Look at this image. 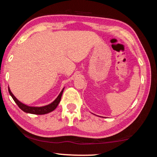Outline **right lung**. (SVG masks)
Masks as SVG:
<instances>
[{
	"label": "right lung",
	"mask_w": 157,
	"mask_h": 157,
	"mask_svg": "<svg viewBox=\"0 0 157 157\" xmlns=\"http://www.w3.org/2000/svg\"><path fill=\"white\" fill-rule=\"evenodd\" d=\"M63 89L61 91V92L59 94V95L58 96V97L54 100V101L52 102V103L49 104V105L43 106V107H30V106H27L24 104L21 103L20 101H19L17 99L15 98L13 94L10 91V89L8 88V91L9 93L10 94V96H12V98H13V100L14 101V102L17 103V105L19 106V108L21 109V110H23L25 113H31V114H47L50 112L53 111L54 110H55L56 108L57 107V105H59V102L61 101V96L62 94H63Z\"/></svg>",
	"instance_id": "right-lung-1"
}]
</instances>
